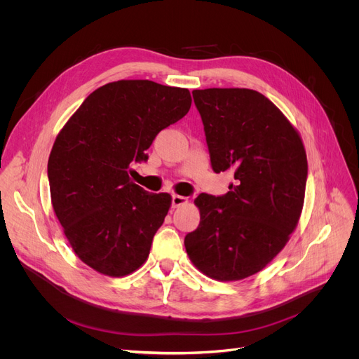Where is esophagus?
<instances>
[{"label":"esophagus","mask_w":359,"mask_h":359,"mask_svg":"<svg viewBox=\"0 0 359 359\" xmlns=\"http://www.w3.org/2000/svg\"><path fill=\"white\" fill-rule=\"evenodd\" d=\"M187 203V199L184 196H180V195H173L172 196V206L173 208H177V206H182Z\"/></svg>","instance_id":"34e87169"}]
</instances>
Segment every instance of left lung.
<instances>
[{
  "label": "left lung",
  "instance_id": "1",
  "mask_svg": "<svg viewBox=\"0 0 359 359\" xmlns=\"http://www.w3.org/2000/svg\"><path fill=\"white\" fill-rule=\"evenodd\" d=\"M215 173L231 172L222 196L201 194L198 229L184 237L194 265L218 280L257 273L282 250L304 203L307 156L298 132L263 94L194 90Z\"/></svg>",
  "mask_w": 359,
  "mask_h": 359
}]
</instances>
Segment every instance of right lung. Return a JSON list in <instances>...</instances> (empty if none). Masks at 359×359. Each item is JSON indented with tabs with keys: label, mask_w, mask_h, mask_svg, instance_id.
<instances>
[{
	"label": "right lung",
	"mask_w": 359,
	"mask_h": 359,
	"mask_svg": "<svg viewBox=\"0 0 359 359\" xmlns=\"http://www.w3.org/2000/svg\"><path fill=\"white\" fill-rule=\"evenodd\" d=\"M192 104L187 88L121 80L94 90L61 129L48 161L53 211L75 252L103 275L125 276L147 260L172 196L130 180L160 130Z\"/></svg>",
	"instance_id": "add662e5"
}]
</instances>
